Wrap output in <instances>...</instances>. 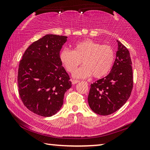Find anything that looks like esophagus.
<instances>
[{
    "mask_svg": "<svg viewBox=\"0 0 150 150\" xmlns=\"http://www.w3.org/2000/svg\"><path fill=\"white\" fill-rule=\"evenodd\" d=\"M71 82H72V84H73V85H75V84H76V83H79V81H78V80H74V79H72L71 80Z\"/></svg>",
    "mask_w": 150,
    "mask_h": 150,
    "instance_id": "1",
    "label": "esophagus"
}]
</instances>
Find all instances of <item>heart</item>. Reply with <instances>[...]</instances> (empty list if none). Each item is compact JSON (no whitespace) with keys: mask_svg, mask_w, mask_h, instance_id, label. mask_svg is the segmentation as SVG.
Wrapping results in <instances>:
<instances>
[{"mask_svg":"<svg viewBox=\"0 0 150 150\" xmlns=\"http://www.w3.org/2000/svg\"><path fill=\"white\" fill-rule=\"evenodd\" d=\"M115 51L109 45L87 39L76 42L73 51L63 48L59 59L67 72L72 73L81 63L83 65L75 71L76 78H87L91 75L101 78L110 71L115 61Z\"/></svg>","mask_w":150,"mask_h":150,"instance_id":"1","label":"heart"}]
</instances>
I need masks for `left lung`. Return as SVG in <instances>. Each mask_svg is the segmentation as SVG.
<instances>
[{
	"label": "left lung",
	"instance_id": "obj_1",
	"mask_svg": "<svg viewBox=\"0 0 150 150\" xmlns=\"http://www.w3.org/2000/svg\"><path fill=\"white\" fill-rule=\"evenodd\" d=\"M118 49L112 70L105 77L91 85L88 103L94 112L111 115L130 97L133 88L132 61L128 50L117 40Z\"/></svg>",
	"mask_w": 150,
	"mask_h": 150
}]
</instances>
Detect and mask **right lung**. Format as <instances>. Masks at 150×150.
<instances>
[{"mask_svg": "<svg viewBox=\"0 0 150 150\" xmlns=\"http://www.w3.org/2000/svg\"><path fill=\"white\" fill-rule=\"evenodd\" d=\"M67 36L47 34L30 45L20 61L18 93L22 103L33 112L45 117L56 114L64 94L71 87L70 77L59 59Z\"/></svg>", "mask_w": 150, "mask_h": 150, "instance_id": "1", "label": "right lung"}]
</instances>
